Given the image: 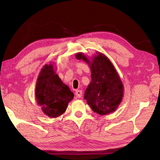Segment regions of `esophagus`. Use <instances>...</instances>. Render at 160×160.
Segmentation results:
<instances>
[{
  "instance_id": "esophagus-1",
  "label": "esophagus",
  "mask_w": 160,
  "mask_h": 160,
  "mask_svg": "<svg viewBox=\"0 0 160 160\" xmlns=\"http://www.w3.org/2000/svg\"><path fill=\"white\" fill-rule=\"evenodd\" d=\"M75 94H76V96L78 98H81V96H82V91H81V90H76V93H75Z\"/></svg>"
}]
</instances>
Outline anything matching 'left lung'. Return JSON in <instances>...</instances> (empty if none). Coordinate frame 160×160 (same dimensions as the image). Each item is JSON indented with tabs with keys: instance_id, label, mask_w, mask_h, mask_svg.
<instances>
[{
	"instance_id": "8db88e82",
	"label": "left lung",
	"mask_w": 160,
	"mask_h": 160,
	"mask_svg": "<svg viewBox=\"0 0 160 160\" xmlns=\"http://www.w3.org/2000/svg\"><path fill=\"white\" fill-rule=\"evenodd\" d=\"M89 60L82 53L76 54L89 66L91 82L84 93V99L95 113L101 115L117 109L124 95V85L113 64L104 54L97 52Z\"/></svg>"
}]
</instances>
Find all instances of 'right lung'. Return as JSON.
<instances>
[{"instance_id": "1", "label": "right lung", "mask_w": 160, "mask_h": 160, "mask_svg": "<svg viewBox=\"0 0 160 160\" xmlns=\"http://www.w3.org/2000/svg\"><path fill=\"white\" fill-rule=\"evenodd\" d=\"M35 96L43 113L54 118L65 112L73 93L56 73L53 64H49L42 68L37 78Z\"/></svg>"}]
</instances>
